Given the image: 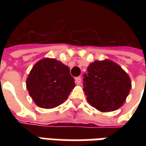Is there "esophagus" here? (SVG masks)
<instances>
[{"label": "esophagus", "instance_id": "34e87169", "mask_svg": "<svg viewBox=\"0 0 146 146\" xmlns=\"http://www.w3.org/2000/svg\"><path fill=\"white\" fill-rule=\"evenodd\" d=\"M76 83L77 84H81V77L80 76H78L76 78Z\"/></svg>", "mask_w": 146, "mask_h": 146}]
</instances>
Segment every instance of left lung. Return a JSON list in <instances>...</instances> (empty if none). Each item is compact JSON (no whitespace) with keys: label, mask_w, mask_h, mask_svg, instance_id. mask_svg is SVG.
<instances>
[{"label":"left lung","mask_w":146,"mask_h":146,"mask_svg":"<svg viewBox=\"0 0 146 146\" xmlns=\"http://www.w3.org/2000/svg\"><path fill=\"white\" fill-rule=\"evenodd\" d=\"M84 91L90 106L102 111L116 110L123 105L132 88L129 76L109 59L95 61L88 66Z\"/></svg>","instance_id":"obj_1"}]
</instances>
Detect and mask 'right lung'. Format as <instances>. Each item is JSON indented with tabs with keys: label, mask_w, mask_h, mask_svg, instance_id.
<instances>
[{
	"label": "right lung",
	"mask_w": 146,
	"mask_h": 146,
	"mask_svg": "<svg viewBox=\"0 0 146 146\" xmlns=\"http://www.w3.org/2000/svg\"><path fill=\"white\" fill-rule=\"evenodd\" d=\"M74 80L67 66L57 59L44 58L33 66L26 86L36 106L52 109L67 99L76 86Z\"/></svg>",
	"instance_id": "1"
}]
</instances>
